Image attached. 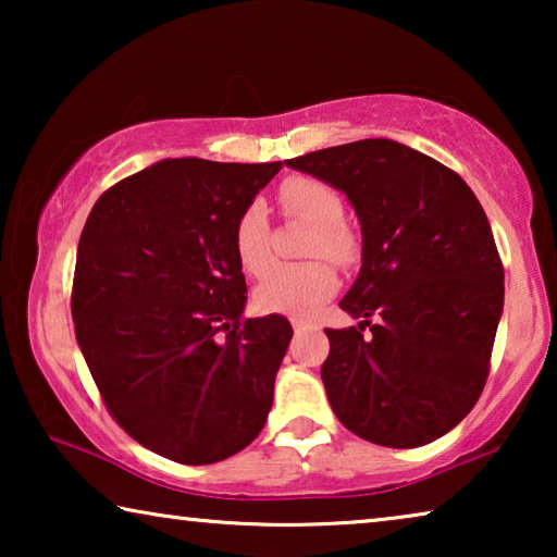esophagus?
<instances>
[{
	"label": "esophagus",
	"mask_w": 557,
	"mask_h": 557,
	"mask_svg": "<svg viewBox=\"0 0 557 557\" xmlns=\"http://www.w3.org/2000/svg\"><path fill=\"white\" fill-rule=\"evenodd\" d=\"M292 326H295V332H307V329H312V324L305 322V319H292Z\"/></svg>",
	"instance_id": "obj_1"
}]
</instances>
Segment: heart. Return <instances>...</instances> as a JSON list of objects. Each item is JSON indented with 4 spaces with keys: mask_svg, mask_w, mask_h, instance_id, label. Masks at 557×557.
Listing matches in <instances>:
<instances>
[{
    "mask_svg": "<svg viewBox=\"0 0 557 557\" xmlns=\"http://www.w3.org/2000/svg\"><path fill=\"white\" fill-rule=\"evenodd\" d=\"M282 211L289 219L314 223L307 240V256L314 258L299 265H282L272 270L256 289V305L272 314H309L334 295L338 275L332 258L338 265H351L358 258L356 233L342 221L344 201L324 182L314 176H289L277 188ZM235 256L250 275H265L275 262L272 256V228L265 206L250 201L240 211L233 231Z\"/></svg>",
    "mask_w": 557,
    "mask_h": 557,
    "instance_id": "1",
    "label": "heart"
}]
</instances>
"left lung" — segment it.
<instances>
[{
  "instance_id": "obj_1",
  "label": "left lung",
  "mask_w": 557,
  "mask_h": 557,
  "mask_svg": "<svg viewBox=\"0 0 557 557\" xmlns=\"http://www.w3.org/2000/svg\"><path fill=\"white\" fill-rule=\"evenodd\" d=\"M285 164L342 188L361 221L363 265L338 307L363 322L326 329L332 410L381 447L430 445L467 418L492 369L504 265L482 203L457 172L393 139Z\"/></svg>"
}]
</instances>
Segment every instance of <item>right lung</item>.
I'll list each match as a JSON object with an SVG mask.
<instances>
[{"label": "right lung", "mask_w": 557, "mask_h": 557, "mask_svg": "<svg viewBox=\"0 0 557 557\" xmlns=\"http://www.w3.org/2000/svg\"><path fill=\"white\" fill-rule=\"evenodd\" d=\"M282 162L164 159L110 186L81 233L75 338L112 420L178 465L248 447L272 408L285 317L243 319L233 231Z\"/></svg>", "instance_id": "1"}]
</instances>
